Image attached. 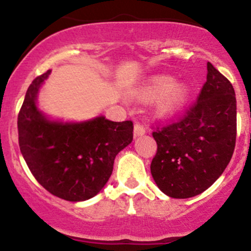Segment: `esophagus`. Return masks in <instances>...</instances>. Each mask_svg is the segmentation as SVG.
<instances>
[{"mask_svg": "<svg viewBox=\"0 0 251 251\" xmlns=\"http://www.w3.org/2000/svg\"><path fill=\"white\" fill-rule=\"evenodd\" d=\"M133 132H135V136H141L143 133H146V128L145 126L141 125L140 123L135 124V127H133Z\"/></svg>", "mask_w": 251, "mask_h": 251, "instance_id": "esophagus-1", "label": "esophagus"}]
</instances>
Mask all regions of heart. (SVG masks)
I'll list each match as a JSON object with an SVG mask.
<instances>
[{"label":"heart","mask_w":251,"mask_h":251,"mask_svg":"<svg viewBox=\"0 0 251 251\" xmlns=\"http://www.w3.org/2000/svg\"><path fill=\"white\" fill-rule=\"evenodd\" d=\"M173 84H174V81L170 77H157L153 79L152 86L150 88V93L153 96L165 93L158 103V110L164 115H172L176 113L186 99L187 92L185 87L175 86L172 89Z\"/></svg>","instance_id":"heart-1"}]
</instances>
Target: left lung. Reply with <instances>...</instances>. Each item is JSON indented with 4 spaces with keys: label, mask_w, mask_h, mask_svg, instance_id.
Wrapping results in <instances>:
<instances>
[{
    "label": "left lung",
    "mask_w": 251,
    "mask_h": 251,
    "mask_svg": "<svg viewBox=\"0 0 251 251\" xmlns=\"http://www.w3.org/2000/svg\"><path fill=\"white\" fill-rule=\"evenodd\" d=\"M157 153L151 163L165 195L189 199L207 190L230 162L237 138V100L232 83L207 62L198 99L177 120L152 132Z\"/></svg>",
    "instance_id": "8db88e82"
}]
</instances>
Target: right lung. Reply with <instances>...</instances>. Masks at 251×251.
Wrapping results in <instances>:
<instances>
[{
	"label": "right lung",
	"mask_w": 251,
	"mask_h": 251,
	"mask_svg": "<svg viewBox=\"0 0 251 251\" xmlns=\"http://www.w3.org/2000/svg\"><path fill=\"white\" fill-rule=\"evenodd\" d=\"M50 70L36 77L18 114V142L36 181L60 199L84 201L96 196L113 173L114 160L133 138L131 120L104 116L81 124L49 121L35 105L39 87Z\"/></svg>",
	"instance_id": "add662e5"
}]
</instances>
